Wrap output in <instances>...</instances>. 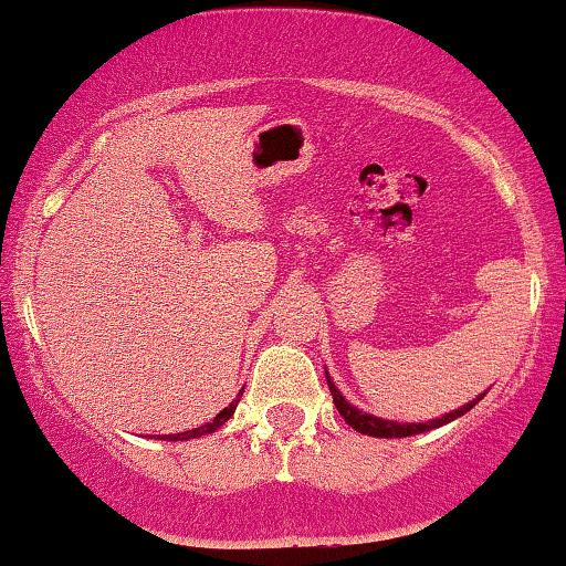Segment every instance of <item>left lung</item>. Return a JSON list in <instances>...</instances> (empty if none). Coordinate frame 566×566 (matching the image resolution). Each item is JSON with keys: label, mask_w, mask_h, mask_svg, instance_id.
Here are the masks:
<instances>
[{"label": "left lung", "mask_w": 566, "mask_h": 566, "mask_svg": "<svg viewBox=\"0 0 566 566\" xmlns=\"http://www.w3.org/2000/svg\"><path fill=\"white\" fill-rule=\"evenodd\" d=\"M328 378V388H331V396H333V403H336L338 413L344 416V421L350 426V429H356L358 433H368V437H378V439H403V437H413V433H423V431H431V429H439V426L449 423L453 419H459V416H464L467 411L474 409V406L484 398V394L476 396L474 401H469L467 406H461V409L451 411L447 416H441V419H433V421H426V423H401V421H386V419H378V416H370L366 411L356 409L354 403H348L340 391L336 388V384Z\"/></svg>", "instance_id": "left-lung-1"}]
</instances>
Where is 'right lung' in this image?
<instances>
[{"instance_id":"obj_1","label":"right lung","mask_w":566,"mask_h":566,"mask_svg":"<svg viewBox=\"0 0 566 566\" xmlns=\"http://www.w3.org/2000/svg\"><path fill=\"white\" fill-rule=\"evenodd\" d=\"M240 396H243V391H240L233 401H230V406H226V409H222L216 419H212L210 423H202V426H198V429H190V431H182V433H165V437H160L163 441H190V439H200V437H206V433H212V431H218L222 423H226L230 416L235 413V406H238V401H240Z\"/></svg>"}]
</instances>
